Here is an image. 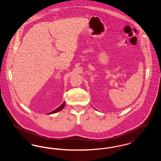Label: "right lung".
I'll return each instance as SVG.
<instances>
[{
	"mask_svg": "<svg viewBox=\"0 0 161 161\" xmlns=\"http://www.w3.org/2000/svg\"><path fill=\"white\" fill-rule=\"evenodd\" d=\"M64 105H65V103H63L60 106H59L58 108H57L55 110H53V112H51L49 113L48 114H54V113H56V112H58L60 111L61 110H62V109L64 108Z\"/></svg>",
	"mask_w": 161,
	"mask_h": 161,
	"instance_id": "right-lung-1",
	"label": "right lung"
}]
</instances>
